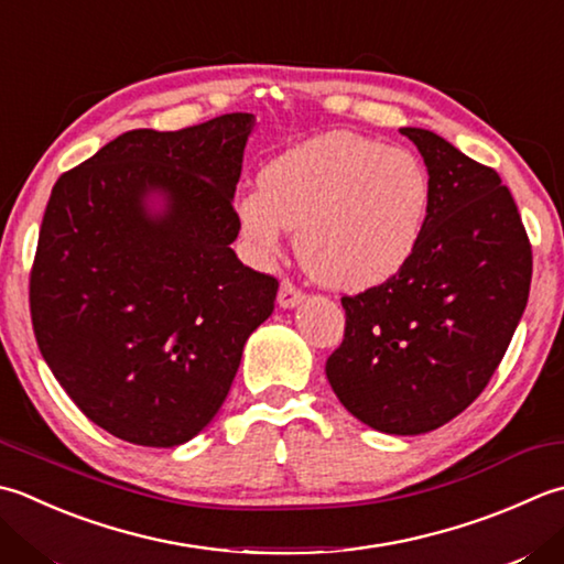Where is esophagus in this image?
<instances>
[{
	"label": "esophagus",
	"instance_id": "1",
	"mask_svg": "<svg viewBox=\"0 0 564 564\" xmlns=\"http://www.w3.org/2000/svg\"><path fill=\"white\" fill-rule=\"evenodd\" d=\"M305 293L297 289L293 281H281V289H279V305L281 307H295L303 303Z\"/></svg>",
	"mask_w": 564,
	"mask_h": 564
}]
</instances>
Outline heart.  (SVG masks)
Masks as SVG:
<instances>
[{
    "mask_svg": "<svg viewBox=\"0 0 564 564\" xmlns=\"http://www.w3.org/2000/svg\"><path fill=\"white\" fill-rule=\"evenodd\" d=\"M261 191L237 200L241 235L261 257L297 229V257L317 283L367 291L393 279L421 245L430 175L411 151L329 131L275 156Z\"/></svg>",
    "mask_w": 564,
    "mask_h": 564,
    "instance_id": "heart-1",
    "label": "heart"
}]
</instances>
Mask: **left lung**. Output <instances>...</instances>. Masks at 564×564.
<instances>
[{
	"instance_id": "8db88e82",
	"label": "left lung",
	"mask_w": 564,
	"mask_h": 564,
	"mask_svg": "<svg viewBox=\"0 0 564 564\" xmlns=\"http://www.w3.org/2000/svg\"><path fill=\"white\" fill-rule=\"evenodd\" d=\"M401 134L433 187L423 239L393 279L341 297L345 339L325 373L364 425L421 435L465 411L499 369L525 311L533 251L499 173L427 129Z\"/></svg>"
}]
</instances>
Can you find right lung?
I'll return each instance as SVG.
<instances>
[{
    "label": "right lung",
    "instance_id": "obj_1",
    "mask_svg": "<svg viewBox=\"0 0 564 564\" xmlns=\"http://www.w3.org/2000/svg\"><path fill=\"white\" fill-rule=\"evenodd\" d=\"M253 124L235 112L127 131L53 185L29 281L33 335L73 403L127 443L200 433L273 313L279 281L229 247Z\"/></svg>",
    "mask_w": 564,
    "mask_h": 564
}]
</instances>
